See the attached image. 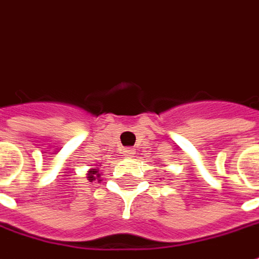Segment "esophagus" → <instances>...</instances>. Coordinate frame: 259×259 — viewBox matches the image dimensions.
Returning a JSON list of instances; mask_svg holds the SVG:
<instances>
[{
  "label": "esophagus",
  "mask_w": 259,
  "mask_h": 259,
  "mask_svg": "<svg viewBox=\"0 0 259 259\" xmlns=\"http://www.w3.org/2000/svg\"><path fill=\"white\" fill-rule=\"evenodd\" d=\"M123 154L127 155V157H133V154H135V150H133V148H124Z\"/></svg>",
  "instance_id": "1"
}]
</instances>
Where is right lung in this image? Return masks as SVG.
Segmentation results:
<instances>
[{
	"label": "right lung",
	"instance_id": "1",
	"mask_svg": "<svg viewBox=\"0 0 259 259\" xmlns=\"http://www.w3.org/2000/svg\"><path fill=\"white\" fill-rule=\"evenodd\" d=\"M99 167H101V165H98V164H97V165H94V167H91L90 168V169H88V174H87V178H88V181H90V182H92V181H102L101 180V171H99Z\"/></svg>",
	"mask_w": 259,
	"mask_h": 259
}]
</instances>
